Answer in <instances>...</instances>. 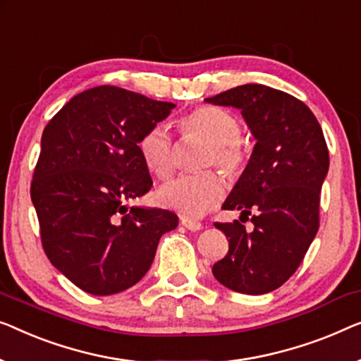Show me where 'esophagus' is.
<instances>
[{"label":"esophagus","mask_w":361,"mask_h":361,"mask_svg":"<svg viewBox=\"0 0 361 361\" xmlns=\"http://www.w3.org/2000/svg\"><path fill=\"white\" fill-rule=\"evenodd\" d=\"M180 223H182V226L187 228V229H190V231H198V229H202V223L200 221H195V219L182 216L180 218Z\"/></svg>","instance_id":"obj_1"}]
</instances>
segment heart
Returning a JSON list of instances; mask_svg holds the SVG:
<instances>
[{
    "mask_svg": "<svg viewBox=\"0 0 361 361\" xmlns=\"http://www.w3.org/2000/svg\"><path fill=\"white\" fill-rule=\"evenodd\" d=\"M184 138L198 137L210 143L203 154L200 168L218 166L224 174L236 179L243 174L249 153L243 140V125L233 112L216 106H198L177 120ZM138 151L143 163L159 179L174 174L177 158L171 133L163 123L149 127L138 140ZM226 193V182L215 171L195 176H182L159 190V202L184 216H202L213 210Z\"/></svg>",
    "mask_w": 361,
    "mask_h": 361,
    "instance_id": "heart-1",
    "label": "heart"
}]
</instances>
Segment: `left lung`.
Segmentation results:
<instances>
[{"label": "left lung", "instance_id": "obj_1", "mask_svg": "<svg viewBox=\"0 0 361 361\" xmlns=\"http://www.w3.org/2000/svg\"><path fill=\"white\" fill-rule=\"evenodd\" d=\"M205 101L241 109L257 140L223 205L241 210V221L250 216L255 229L245 232L239 219L216 221L229 249L212 271L238 293H269L295 274L319 229L321 187L329 169L322 128L305 102L264 85H243Z\"/></svg>", "mask_w": 361, "mask_h": 361}]
</instances>
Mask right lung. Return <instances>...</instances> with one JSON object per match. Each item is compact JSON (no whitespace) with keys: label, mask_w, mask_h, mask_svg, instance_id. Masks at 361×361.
Here are the masks:
<instances>
[{"label":"right lung","mask_w":361,"mask_h":361,"mask_svg":"<svg viewBox=\"0 0 361 361\" xmlns=\"http://www.w3.org/2000/svg\"><path fill=\"white\" fill-rule=\"evenodd\" d=\"M174 107L97 86L76 94L42 133L30 182L42 247L86 293L107 296L138 283L161 236L179 223L169 210L125 207L153 185L138 140Z\"/></svg>","instance_id":"1"}]
</instances>
